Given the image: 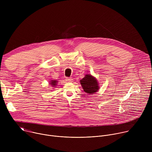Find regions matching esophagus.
Here are the masks:
<instances>
[{
  "label": "esophagus",
  "mask_w": 152,
  "mask_h": 152,
  "mask_svg": "<svg viewBox=\"0 0 152 152\" xmlns=\"http://www.w3.org/2000/svg\"><path fill=\"white\" fill-rule=\"evenodd\" d=\"M66 80H67V82H71L73 81V79L71 78V77H67V78H66Z\"/></svg>",
  "instance_id": "esophagus-1"
}]
</instances>
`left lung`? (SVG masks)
<instances>
[{"mask_svg": "<svg viewBox=\"0 0 152 152\" xmlns=\"http://www.w3.org/2000/svg\"><path fill=\"white\" fill-rule=\"evenodd\" d=\"M83 91L88 94H95L100 89L99 83L97 79L91 74H86L80 80Z\"/></svg>", "mask_w": 152, "mask_h": 152, "instance_id": "8db88e82", "label": "left lung"}]
</instances>
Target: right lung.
<instances>
[{
    "label": "right lung",
    "mask_w": 152,
    "mask_h": 152,
    "mask_svg": "<svg viewBox=\"0 0 152 152\" xmlns=\"http://www.w3.org/2000/svg\"><path fill=\"white\" fill-rule=\"evenodd\" d=\"M58 82L57 80H51L49 82V84L51 85L50 86H52V87L55 88V87H56V86Z\"/></svg>",
    "instance_id": "right-lung-1"
}]
</instances>
